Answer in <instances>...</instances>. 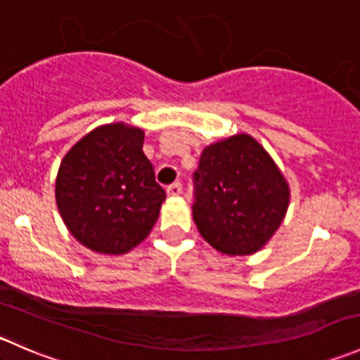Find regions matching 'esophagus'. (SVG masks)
I'll use <instances>...</instances> for the list:
<instances>
[{"instance_id": "esophagus-1", "label": "esophagus", "mask_w": 360, "mask_h": 360, "mask_svg": "<svg viewBox=\"0 0 360 360\" xmlns=\"http://www.w3.org/2000/svg\"><path fill=\"white\" fill-rule=\"evenodd\" d=\"M183 193V184L181 183H174L170 186H167V195L169 197H177V195Z\"/></svg>"}]
</instances>
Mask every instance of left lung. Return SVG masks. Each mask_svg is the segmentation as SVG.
<instances>
[{"instance_id":"left-lung-1","label":"left lung","mask_w":360,"mask_h":360,"mask_svg":"<svg viewBox=\"0 0 360 360\" xmlns=\"http://www.w3.org/2000/svg\"><path fill=\"white\" fill-rule=\"evenodd\" d=\"M193 219L214 249L228 256L257 252L281 226L289 184L249 134L209 144L193 174Z\"/></svg>"}]
</instances>
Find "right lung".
Wrapping results in <instances>:
<instances>
[{
    "mask_svg": "<svg viewBox=\"0 0 360 360\" xmlns=\"http://www.w3.org/2000/svg\"><path fill=\"white\" fill-rule=\"evenodd\" d=\"M144 130L101 125L63 158L56 200L72 237L94 252L125 254L157 223L165 191L143 153Z\"/></svg>",
    "mask_w": 360,
    "mask_h": 360,
    "instance_id": "add662e5",
    "label": "right lung"
}]
</instances>
